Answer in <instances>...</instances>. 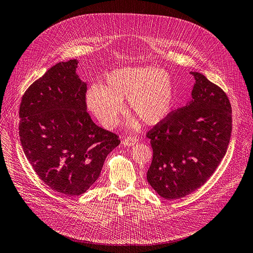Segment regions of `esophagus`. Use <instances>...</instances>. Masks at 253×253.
<instances>
[{"label": "esophagus", "mask_w": 253, "mask_h": 253, "mask_svg": "<svg viewBox=\"0 0 253 253\" xmlns=\"http://www.w3.org/2000/svg\"><path fill=\"white\" fill-rule=\"evenodd\" d=\"M137 141L138 139L134 136H127L125 137V139H123V145L125 147H131V146H134Z\"/></svg>", "instance_id": "1"}]
</instances>
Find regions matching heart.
<instances>
[{
  "label": "heart",
  "mask_w": 253,
  "mask_h": 253,
  "mask_svg": "<svg viewBox=\"0 0 253 253\" xmlns=\"http://www.w3.org/2000/svg\"><path fill=\"white\" fill-rule=\"evenodd\" d=\"M125 99L129 111L145 124H160L173 107L170 75L151 66L120 68L105 76L103 85H92L85 97L87 107L105 128H113L118 123ZM130 125H136V121H131Z\"/></svg>",
  "instance_id": "obj_1"
}]
</instances>
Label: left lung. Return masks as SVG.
<instances>
[{
	"instance_id": "1",
	"label": "left lung",
	"mask_w": 253,
	"mask_h": 253,
	"mask_svg": "<svg viewBox=\"0 0 253 253\" xmlns=\"http://www.w3.org/2000/svg\"><path fill=\"white\" fill-rule=\"evenodd\" d=\"M190 73L195 80L192 99L147 133L153 149L147 180L167 200L203 186L224 157L232 134L226 94L204 74Z\"/></svg>"
}]
</instances>
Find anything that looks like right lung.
<instances>
[{
	"label": "right lung",
	"instance_id": "1",
	"mask_svg": "<svg viewBox=\"0 0 253 253\" xmlns=\"http://www.w3.org/2000/svg\"><path fill=\"white\" fill-rule=\"evenodd\" d=\"M78 64L69 60L52 66L29 86L19 107L27 159L43 183L68 196L91 187L121 142L86 113V84L76 73Z\"/></svg>",
	"mask_w": 253,
	"mask_h": 253
}]
</instances>
